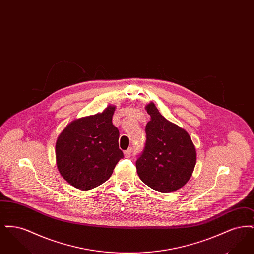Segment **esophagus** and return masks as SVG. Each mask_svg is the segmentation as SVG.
<instances>
[{
	"label": "esophagus",
	"mask_w": 254,
	"mask_h": 254,
	"mask_svg": "<svg viewBox=\"0 0 254 254\" xmlns=\"http://www.w3.org/2000/svg\"><path fill=\"white\" fill-rule=\"evenodd\" d=\"M131 153H132V148H131V147H129V148H127V150H125L124 155H125V157L128 158L130 157Z\"/></svg>",
	"instance_id": "obj_1"
}]
</instances>
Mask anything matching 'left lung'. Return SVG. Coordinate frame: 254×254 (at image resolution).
I'll return each instance as SVG.
<instances>
[{"instance_id":"1","label":"left lung","mask_w":254,"mask_h":254,"mask_svg":"<svg viewBox=\"0 0 254 254\" xmlns=\"http://www.w3.org/2000/svg\"><path fill=\"white\" fill-rule=\"evenodd\" d=\"M150 121L145 126L146 142L136 161L140 179L152 190L169 193L190 179L196 165L193 142L184 128L167 120L150 102L145 106Z\"/></svg>"}]
</instances>
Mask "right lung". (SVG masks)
<instances>
[{
	"mask_svg": "<svg viewBox=\"0 0 254 254\" xmlns=\"http://www.w3.org/2000/svg\"><path fill=\"white\" fill-rule=\"evenodd\" d=\"M115 106L102 112L77 118L59 134L56 164L63 178L80 190H90L109 180L124 157L119 130L112 124Z\"/></svg>",
	"mask_w": 254,
	"mask_h": 254,
	"instance_id": "add662e5",
	"label": "right lung"
}]
</instances>
